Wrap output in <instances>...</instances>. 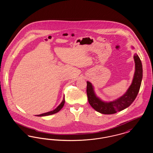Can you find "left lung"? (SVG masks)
Returning a JSON list of instances; mask_svg holds the SVG:
<instances>
[{"label":"left lung","mask_w":153,"mask_h":153,"mask_svg":"<svg viewBox=\"0 0 153 153\" xmlns=\"http://www.w3.org/2000/svg\"><path fill=\"white\" fill-rule=\"evenodd\" d=\"M132 49H134L132 46ZM135 61V73L131 85L126 92L115 100L105 102L95 94L92 84L87 81V94L89 104L96 111L102 114H114L129 107L134 101L138 94L143 76V69L141 61L137 54L134 55Z\"/></svg>","instance_id":"1"}]
</instances>
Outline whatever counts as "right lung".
I'll return each mask as SVG.
<instances>
[{"label": "right lung", "mask_w": 153, "mask_h": 153, "mask_svg": "<svg viewBox=\"0 0 153 153\" xmlns=\"http://www.w3.org/2000/svg\"><path fill=\"white\" fill-rule=\"evenodd\" d=\"M65 104V96H64V98H63V100L62 102H61V104L58 105V107L56 108V109L51 111H49V112H46V113H44L42 114H41V115H36L37 117H45V116H49V115H53L54 114H56L57 112H58V111H59L61 109H62V108L63 107L64 105Z\"/></svg>", "instance_id": "right-lung-1"}]
</instances>
